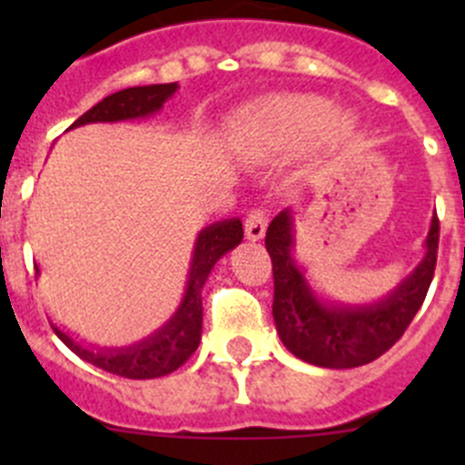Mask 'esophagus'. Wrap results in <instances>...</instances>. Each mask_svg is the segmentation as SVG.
I'll return each mask as SVG.
<instances>
[{
	"label": "esophagus",
	"mask_w": 465,
	"mask_h": 465,
	"mask_svg": "<svg viewBox=\"0 0 465 465\" xmlns=\"http://www.w3.org/2000/svg\"><path fill=\"white\" fill-rule=\"evenodd\" d=\"M265 228H268V216H265V212H261V209H253V212L244 219V235L249 242L262 240Z\"/></svg>",
	"instance_id": "esophagus-1"
}]
</instances>
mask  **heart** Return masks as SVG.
Masks as SVG:
<instances>
[{
    "label": "heart",
    "mask_w": 465,
    "mask_h": 465,
    "mask_svg": "<svg viewBox=\"0 0 465 465\" xmlns=\"http://www.w3.org/2000/svg\"><path fill=\"white\" fill-rule=\"evenodd\" d=\"M326 130L331 142H347L356 130L351 114L338 111L322 94H270L237 114L230 143L242 153H277L298 149Z\"/></svg>",
    "instance_id": "obj_1"
}]
</instances>
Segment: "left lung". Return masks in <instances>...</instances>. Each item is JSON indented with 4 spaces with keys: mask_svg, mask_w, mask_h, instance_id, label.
<instances>
[{
    "mask_svg": "<svg viewBox=\"0 0 465 465\" xmlns=\"http://www.w3.org/2000/svg\"><path fill=\"white\" fill-rule=\"evenodd\" d=\"M440 225L430 219L424 258L384 298L363 305L335 302L316 293L305 268L295 258L293 209H283L265 232V249L272 258V316L279 340L291 354L319 368H359L380 359L401 340L430 286L438 256Z\"/></svg>",
    "mask_w": 465,
    "mask_h": 465,
    "instance_id": "1",
    "label": "left lung"
}]
</instances>
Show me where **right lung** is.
Returning <instances> with one entry per match:
<instances>
[{
  "mask_svg": "<svg viewBox=\"0 0 465 465\" xmlns=\"http://www.w3.org/2000/svg\"><path fill=\"white\" fill-rule=\"evenodd\" d=\"M176 90H179V84L134 85V88L118 90L85 111L79 121L72 123L69 130L88 125V123L151 118L163 109L167 100H172ZM242 237H244V230H242L240 219L216 221L197 232L182 302L158 331H153L139 342L125 344V347H97V344L74 338L72 332L63 331L51 322L53 331L79 359L111 372V375H121L127 380H153V377L170 375L191 359L203 338V289L209 272L225 253L240 244ZM35 270L39 277L41 270L36 265Z\"/></svg>",
  "mask_w": 465,
  "mask_h": 465,
  "instance_id": "obj_1",
  "label": "right lung"
}]
</instances>
